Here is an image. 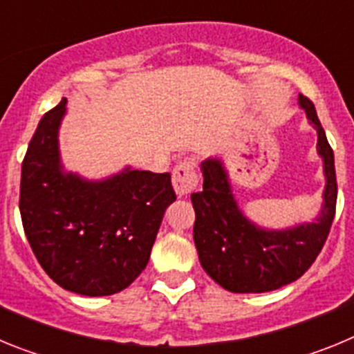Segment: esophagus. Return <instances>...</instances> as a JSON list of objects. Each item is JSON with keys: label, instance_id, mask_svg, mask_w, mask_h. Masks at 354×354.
Returning a JSON list of instances; mask_svg holds the SVG:
<instances>
[{"label": "esophagus", "instance_id": "obj_1", "mask_svg": "<svg viewBox=\"0 0 354 354\" xmlns=\"http://www.w3.org/2000/svg\"><path fill=\"white\" fill-rule=\"evenodd\" d=\"M171 183H174L175 193L179 196H187L189 193L195 192V187L198 186V170H196V162L193 161V159L179 162V165L174 168Z\"/></svg>", "mask_w": 354, "mask_h": 354}]
</instances>
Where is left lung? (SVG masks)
Here are the masks:
<instances>
[{
    "label": "left lung",
    "mask_w": 354,
    "mask_h": 354,
    "mask_svg": "<svg viewBox=\"0 0 354 354\" xmlns=\"http://www.w3.org/2000/svg\"><path fill=\"white\" fill-rule=\"evenodd\" d=\"M299 106L317 131V152L326 175L323 209L312 223L286 230L257 227L241 212L220 159L202 162L204 189L192 195L193 239L205 273L230 292H270L298 280L314 264L330 234L337 205L333 149L310 99L299 93Z\"/></svg>",
    "instance_id": "left-lung-1"
}]
</instances>
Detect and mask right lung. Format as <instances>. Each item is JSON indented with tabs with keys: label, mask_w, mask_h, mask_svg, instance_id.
I'll list each match as a JSON object with an SVG mask.
<instances>
[{
	"label": "right lung",
	"mask_w": 354,
	"mask_h": 354,
	"mask_svg": "<svg viewBox=\"0 0 354 354\" xmlns=\"http://www.w3.org/2000/svg\"><path fill=\"white\" fill-rule=\"evenodd\" d=\"M67 99L44 115L21 170L19 211L42 270L71 292L109 296L140 277L162 214L175 202L170 174L126 168L104 180L62 170L58 127Z\"/></svg>",
	"instance_id": "obj_1"
}]
</instances>
